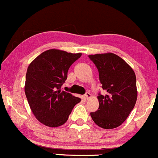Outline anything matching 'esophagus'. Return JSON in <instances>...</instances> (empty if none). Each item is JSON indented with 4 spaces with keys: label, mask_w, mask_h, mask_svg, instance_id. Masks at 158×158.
<instances>
[{
    "label": "esophagus",
    "mask_w": 158,
    "mask_h": 158,
    "mask_svg": "<svg viewBox=\"0 0 158 158\" xmlns=\"http://www.w3.org/2000/svg\"><path fill=\"white\" fill-rule=\"evenodd\" d=\"M84 97H85L86 99L88 100V99H90V98H91V94H90L89 93V92H87V93L85 94V95H84Z\"/></svg>",
    "instance_id": "obj_1"
}]
</instances>
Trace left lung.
I'll return each instance as SVG.
<instances>
[{"mask_svg": "<svg viewBox=\"0 0 158 158\" xmlns=\"http://www.w3.org/2000/svg\"><path fill=\"white\" fill-rule=\"evenodd\" d=\"M99 72L105 95L98 96L99 107L90 113L94 122L104 129L119 127L129 116L137 98L136 75L131 67L113 53L88 55Z\"/></svg>", "mask_w": 158, "mask_h": 158, "instance_id": "left-lung-1", "label": "left lung"}]
</instances>
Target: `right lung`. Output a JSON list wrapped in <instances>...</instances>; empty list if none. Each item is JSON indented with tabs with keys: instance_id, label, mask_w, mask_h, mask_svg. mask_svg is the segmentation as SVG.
<instances>
[{
	"instance_id": "right-lung-1",
	"label": "right lung",
	"mask_w": 158,
	"mask_h": 158,
	"mask_svg": "<svg viewBox=\"0 0 158 158\" xmlns=\"http://www.w3.org/2000/svg\"><path fill=\"white\" fill-rule=\"evenodd\" d=\"M81 53L50 49L37 56L27 70L24 91L31 110L41 124L50 127L63 125L81 99L61 91L68 71Z\"/></svg>"
}]
</instances>
